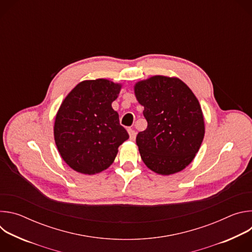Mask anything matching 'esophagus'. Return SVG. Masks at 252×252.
<instances>
[{
	"label": "esophagus",
	"instance_id": "1",
	"mask_svg": "<svg viewBox=\"0 0 252 252\" xmlns=\"http://www.w3.org/2000/svg\"><path fill=\"white\" fill-rule=\"evenodd\" d=\"M127 131H128V134H129V138H130L131 140H134V139H135V136H136L135 130H133V129H131V128H128Z\"/></svg>",
	"mask_w": 252,
	"mask_h": 252
}]
</instances>
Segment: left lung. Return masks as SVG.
<instances>
[{"label":"left lung","instance_id":"1","mask_svg":"<svg viewBox=\"0 0 252 252\" xmlns=\"http://www.w3.org/2000/svg\"><path fill=\"white\" fill-rule=\"evenodd\" d=\"M134 94L148 122L147 129L136 135L142 161L161 175L185 169L204 136L203 115L194 94L177 78L154 76L137 82Z\"/></svg>","mask_w":252,"mask_h":252}]
</instances>
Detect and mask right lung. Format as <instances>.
Instances as JSON below:
<instances>
[{"mask_svg": "<svg viewBox=\"0 0 252 252\" xmlns=\"http://www.w3.org/2000/svg\"><path fill=\"white\" fill-rule=\"evenodd\" d=\"M121 89L105 79L84 81L62 102L54 136L61 157L74 170L94 174L106 169L129 137L112 107Z\"/></svg>", "mask_w": 252, "mask_h": 252, "instance_id": "obj_1", "label": "right lung"}]
</instances>
